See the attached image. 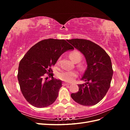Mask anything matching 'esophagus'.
I'll return each instance as SVG.
<instances>
[{
	"label": "esophagus",
	"instance_id": "34e87169",
	"mask_svg": "<svg viewBox=\"0 0 130 130\" xmlns=\"http://www.w3.org/2000/svg\"><path fill=\"white\" fill-rule=\"evenodd\" d=\"M70 85V84L67 83V82H63L62 83L63 86H67V85Z\"/></svg>",
	"mask_w": 130,
	"mask_h": 130
}]
</instances>
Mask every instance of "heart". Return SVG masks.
Wrapping results in <instances>:
<instances>
[{"instance_id": "1", "label": "heart", "mask_w": 130, "mask_h": 130, "mask_svg": "<svg viewBox=\"0 0 130 130\" xmlns=\"http://www.w3.org/2000/svg\"><path fill=\"white\" fill-rule=\"evenodd\" d=\"M69 57L74 62H79L81 60V55L77 51H73L69 54ZM77 76V73L75 71H62L57 74L60 79L67 82H72Z\"/></svg>"}]
</instances>
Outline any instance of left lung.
Returning <instances> with one entry per match:
<instances>
[{"label": "left lung", "instance_id": "1", "mask_svg": "<svg viewBox=\"0 0 130 130\" xmlns=\"http://www.w3.org/2000/svg\"><path fill=\"white\" fill-rule=\"evenodd\" d=\"M67 41L84 55L87 64L81 79L86 83L78 85V91L72 93L71 97L82 105H96L110 87L113 73L111 58L101 47L90 41L78 38Z\"/></svg>", "mask_w": 130, "mask_h": 130}]
</instances>
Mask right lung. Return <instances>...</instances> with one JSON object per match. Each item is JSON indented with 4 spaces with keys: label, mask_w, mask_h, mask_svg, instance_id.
<instances>
[{
    "label": "right lung",
    "mask_w": 130,
    "mask_h": 130,
    "mask_svg": "<svg viewBox=\"0 0 130 130\" xmlns=\"http://www.w3.org/2000/svg\"><path fill=\"white\" fill-rule=\"evenodd\" d=\"M74 48L64 40L49 38L42 40L27 51L19 62L18 80L25 99L37 108L47 107L57 99L62 81L54 78L51 66L62 54ZM49 73L52 79L45 78Z\"/></svg>",
    "instance_id": "1"
}]
</instances>
